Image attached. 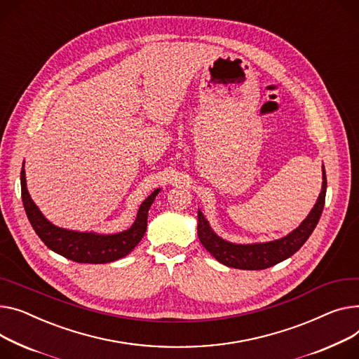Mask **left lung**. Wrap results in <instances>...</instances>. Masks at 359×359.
Segmentation results:
<instances>
[{"label": "left lung", "instance_id": "1", "mask_svg": "<svg viewBox=\"0 0 359 359\" xmlns=\"http://www.w3.org/2000/svg\"><path fill=\"white\" fill-rule=\"evenodd\" d=\"M325 196L326 175L323 169L322 192L315 208L307 215V218L302 222L299 228H296L287 236L281 238V240L248 245L231 244L228 241H224L222 238H219L210 229L201 210H198V236L202 245L219 262H222L224 266L240 270H264L274 264H278L280 261L285 258L292 257L307 241V238L312 235L320 219L325 206Z\"/></svg>", "mask_w": 359, "mask_h": 359}]
</instances>
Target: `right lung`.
Masks as SVG:
<instances>
[{
	"label": "right lung",
	"mask_w": 359,
	"mask_h": 359,
	"mask_svg": "<svg viewBox=\"0 0 359 359\" xmlns=\"http://www.w3.org/2000/svg\"><path fill=\"white\" fill-rule=\"evenodd\" d=\"M158 190L141 203L134 225L119 233L114 235H98L93 232H75L63 228H57L47 221L39 208L32 201L29 190L26 187V172L24 165L21 169V198L26 209L27 218L40 236V240L52 251L63 255L75 262H85V264H105L115 259H119L130 254L135 245L141 241L147 229L149 209L157 196Z\"/></svg>",
	"instance_id": "obj_1"
}]
</instances>
